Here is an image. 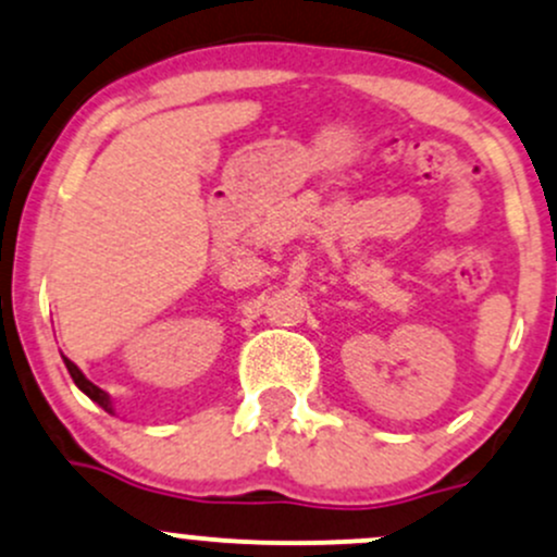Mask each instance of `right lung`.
Instances as JSON below:
<instances>
[{"instance_id": "add662e5", "label": "right lung", "mask_w": 557, "mask_h": 557, "mask_svg": "<svg viewBox=\"0 0 557 557\" xmlns=\"http://www.w3.org/2000/svg\"><path fill=\"white\" fill-rule=\"evenodd\" d=\"M64 364H66L69 375H72V381H74V383H77V388H79V392H85V394H88V397H90V399H94V403H96V405H101V407H104V410H107V412H112V403H109L107 392H101V388H99V386H94V383H90V381H88V377H85V375H83V372H79V367H77V364H74V362H69V359H66V357H64Z\"/></svg>"}]
</instances>
